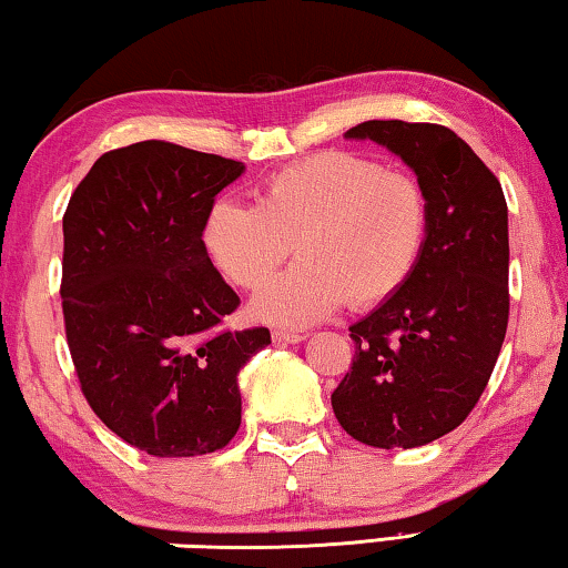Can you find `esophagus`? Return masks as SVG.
<instances>
[{
  "label": "esophagus",
  "instance_id": "1",
  "mask_svg": "<svg viewBox=\"0 0 568 568\" xmlns=\"http://www.w3.org/2000/svg\"><path fill=\"white\" fill-rule=\"evenodd\" d=\"M306 338V334H298V332H283V328H277V332H273V342L277 344H298Z\"/></svg>",
  "mask_w": 568,
  "mask_h": 568
}]
</instances>
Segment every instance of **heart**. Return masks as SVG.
Wrapping results in <instances>:
<instances>
[{
	"label": "heart",
	"instance_id": "b5f03b06",
	"mask_svg": "<svg viewBox=\"0 0 568 568\" xmlns=\"http://www.w3.org/2000/svg\"><path fill=\"white\" fill-rule=\"evenodd\" d=\"M428 199L416 175L354 152H321L273 173L255 206L219 201L203 226L214 265L242 291L267 281L295 244L291 270L252 301L257 318L308 326L349 306L375 308L416 273Z\"/></svg>",
	"mask_w": 568,
	"mask_h": 568
}]
</instances>
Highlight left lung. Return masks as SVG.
I'll use <instances>...</instances> for the list:
<instances>
[{"mask_svg": "<svg viewBox=\"0 0 568 568\" xmlns=\"http://www.w3.org/2000/svg\"><path fill=\"white\" fill-rule=\"evenodd\" d=\"M346 138L385 145L416 171L428 240L410 281L349 326L354 359L332 408L362 444L423 446L464 423L500 357L510 316L505 193L448 126L369 120Z\"/></svg>", "mask_w": 568, "mask_h": 568, "instance_id": "left-lung-1", "label": "left lung"}]
</instances>
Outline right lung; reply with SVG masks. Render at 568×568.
Masks as SVG:
<instances>
[{
	"label": "right lung",
	"mask_w": 568,
	"mask_h": 568,
	"mask_svg": "<svg viewBox=\"0 0 568 568\" xmlns=\"http://www.w3.org/2000/svg\"><path fill=\"white\" fill-rule=\"evenodd\" d=\"M236 160L145 140L101 155L63 214V321L81 393L152 456L224 448L242 423L236 375L270 344L230 332L240 306L203 244Z\"/></svg>",
	"instance_id": "right-lung-1"
}]
</instances>
